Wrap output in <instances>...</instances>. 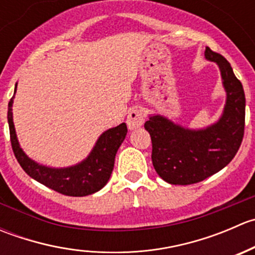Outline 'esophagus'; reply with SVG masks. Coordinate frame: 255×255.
Segmentation results:
<instances>
[{
	"label": "esophagus",
	"mask_w": 255,
	"mask_h": 255,
	"mask_svg": "<svg viewBox=\"0 0 255 255\" xmlns=\"http://www.w3.org/2000/svg\"><path fill=\"white\" fill-rule=\"evenodd\" d=\"M144 123V116L143 112L138 109H133L132 111L128 113L127 117V126L129 129H135L143 126Z\"/></svg>",
	"instance_id": "esophagus-1"
}]
</instances>
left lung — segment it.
I'll use <instances>...</instances> for the list:
<instances>
[{
  "mask_svg": "<svg viewBox=\"0 0 255 255\" xmlns=\"http://www.w3.org/2000/svg\"><path fill=\"white\" fill-rule=\"evenodd\" d=\"M205 56L218 64L227 91L221 120L202 130L186 129L161 116H151L144 123L151 138L154 169L169 184H196L213 175L230 164L243 140L246 96L242 82L221 54L206 47Z\"/></svg>",
  "mask_w": 255,
  "mask_h": 255,
  "instance_id": "8db88e82",
  "label": "left lung"
}]
</instances>
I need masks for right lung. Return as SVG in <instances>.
Segmentation results:
<instances>
[{"mask_svg":"<svg viewBox=\"0 0 255 255\" xmlns=\"http://www.w3.org/2000/svg\"><path fill=\"white\" fill-rule=\"evenodd\" d=\"M13 99L14 96H12L9 100L7 112L9 138L14 156L28 175L49 189L66 196H87L101 190L107 184L115 166L116 153L127 134L126 123L106 130L99 138L89 158L82 163L71 168L51 169L30 160L20 149L12 120Z\"/></svg>","mask_w":255,"mask_h":255,"instance_id":"add662e5","label":"right lung"}]
</instances>
